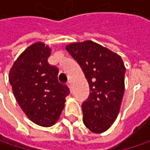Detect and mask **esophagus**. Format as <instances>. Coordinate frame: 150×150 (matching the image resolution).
Here are the masks:
<instances>
[{"mask_svg": "<svg viewBox=\"0 0 150 150\" xmlns=\"http://www.w3.org/2000/svg\"><path fill=\"white\" fill-rule=\"evenodd\" d=\"M68 88H69V90H70V93H72V83L68 84Z\"/></svg>", "mask_w": 150, "mask_h": 150, "instance_id": "obj_1", "label": "esophagus"}]
</instances>
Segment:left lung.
Returning <instances> with one entry per match:
<instances>
[{
    "mask_svg": "<svg viewBox=\"0 0 150 150\" xmlns=\"http://www.w3.org/2000/svg\"><path fill=\"white\" fill-rule=\"evenodd\" d=\"M66 50L80 65L89 84L90 94L83 105V124L94 134L108 129L124 97L125 66L122 57L93 41L72 42Z\"/></svg>",
    "mask_w": 150,
    "mask_h": 150,
    "instance_id": "8db88e82",
    "label": "left lung"
}]
</instances>
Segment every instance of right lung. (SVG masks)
<instances>
[{
    "instance_id": "1",
    "label": "right lung",
    "mask_w": 150,
    "mask_h": 150,
    "mask_svg": "<svg viewBox=\"0 0 150 150\" xmlns=\"http://www.w3.org/2000/svg\"><path fill=\"white\" fill-rule=\"evenodd\" d=\"M51 52L42 42H34L21 53L9 72L16 100L27 118L42 127L57 123L70 93L58 82V69L47 62Z\"/></svg>"
}]
</instances>
